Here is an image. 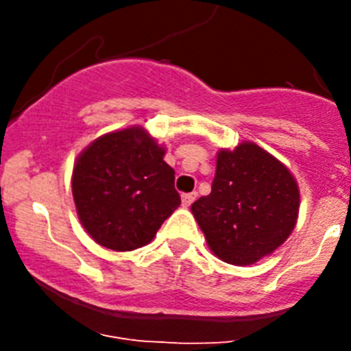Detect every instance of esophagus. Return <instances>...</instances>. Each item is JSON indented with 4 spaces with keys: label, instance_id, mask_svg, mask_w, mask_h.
<instances>
[{
    "label": "esophagus",
    "instance_id": "esophagus-1",
    "mask_svg": "<svg viewBox=\"0 0 351 351\" xmlns=\"http://www.w3.org/2000/svg\"><path fill=\"white\" fill-rule=\"evenodd\" d=\"M195 198H197V193H195V191H191V193H184L182 195V206L190 207L191 204L195 202Z\"/></svg>",
    "mask_w": 351,
    "mask_h": 351
}]
</instances>
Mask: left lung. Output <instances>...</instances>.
I'll return each mask as SVG.
<instances>
[{
	"mask_svg": "<svg viewBox=\"0 0 351 351\" xmlns=\"http://www.w3.org/2000/svg\"><path fill=\"white\" fill-rule=\"evenodd\" d=\"M290 170L255 142L221 149L207 197L191 204L210 251L232 265H251L288 239L299 214Z\"/></svg>",
	"mask_w": 351,
	"mask_h": 351,
	"instance_id": "8db88e82",
	"label": "left lung"
}]
</instances>
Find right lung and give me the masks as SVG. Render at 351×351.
Returning a JSON list of instances; mask_svg holds the SVG:
<instances>
[{
    "mask_svg": "<svg viewBox=\"0 0 351 351\" xmlns=\"http://www.w3.org/2000/svg\"><path fill=\"white\" fill-rule=\"evenodd\" d=\"M141 126L96 138L84 149L71 176L77 214L100 246L132 251L153 241L161 223L181 206L176 172Z\"/></svg>",
    "mask_w": 351,
    "mask_h": 351,
    "instance_id": "obj_1",
    "label": "right lung"
}]
</instances>
